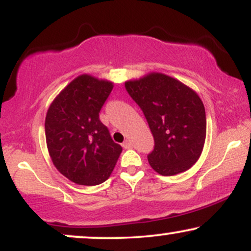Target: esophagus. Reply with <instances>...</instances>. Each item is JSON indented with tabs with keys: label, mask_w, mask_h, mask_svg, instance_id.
Returning <instances> with one entry per match:
<instances>
[{
	"label": "esophagus",
	"mask_w": 251,
	"mask_h": 251,
	"mask_svg": "<svg viewBox=\"0 0 251 251\" xmlns=\"http://www.w3.org/2000/svg\"><path fill=\"white\" fill-rule=\"evenodd\" d=\"M123 146L125 149H132V148H133V143H132L129 139H126L125 143L123 144Z\"/></svg>",
	"instance_id": "1"
}]
</instances>
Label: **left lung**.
<instances>
[{"mask_svg": "<svg viewBox=\"0 0 251 251\" xmlns=\"http://www.w3.org/2000/svg\"><path fill=\"white\" fill-rule=\"evenodd\" d=\"M126 91L142 108L154 138L148 155L162 176L186 171L200 159L206 137L205 108L194 89L163 73H149L125 82Z\"/></svg>", "mask_w": 251, "mask_h": 251, "instance_id": "left-lung-1", "label": "left lung"}]
</instances>
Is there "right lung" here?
I'll list each match as a JSON object with an SVG mask.
<instances>
[{
	"mask_svg": "<svg viewBox=\"0 0 251 251\" xmlns=\"http://www.w3.org/2000/svg\"><path fill=\"white\" fill-rule=\"evenodd\" d=\"M113 82L79 75L59 93L47 111L46 143L54 166L80 185H98L111 176L123 148L99 119Z\"/></svg>",
	"mask_w": 251,
	"mask_h": 251,
	"instance_id": "right-lung-1",
	"label": "right lung"
}]
</instances>
